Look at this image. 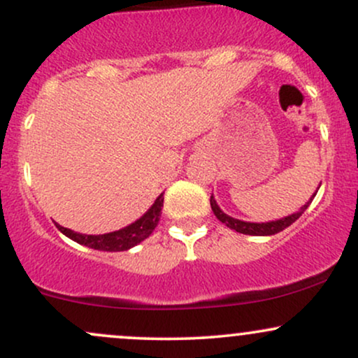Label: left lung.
I'll list each match as a JSON object with an SVG mask.
<instances>
[{
  "label": "left lung",
  "instance_id": "obj_1",
  "mask_svg": "<svg viewBox=\"0 0 358 358\" xmlns=\"http://www.w3.org/2000/svg\"><path fill=\"white\" fill-rule=\"evenodd\" d=\"M322 185V183H320ZM320 188V187H318ZM318 192V190H316ZM316 192L311 195V199L308 200V202L303 205L301 208H299L298 212L291 213V215L287 217H282V219H278V220H269V222H244V220H239V219H234V217L227 215L222 208L217 205L215 199H213V195L210 196V207L213 213H215V217L219 219L222 224L227 225L229 229H234L236 232L239 234H245V236H274V234L285 231L286 227H289L293 222H296L299 217H301V213L306 210L308 207H310L311 200L315 199Z\"/></svg>",
  "mask_w": 358,
  "mask_h": 358
}]
</instances>
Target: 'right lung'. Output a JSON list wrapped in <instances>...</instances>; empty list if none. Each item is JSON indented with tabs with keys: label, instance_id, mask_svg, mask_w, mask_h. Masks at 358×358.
I'll use <instances>...</instances> for the list:
<instances>
[{
	"label": "right lung",
	"instance_id": "1",
	"mask_svg": "<svg viewBox=\"0 0 358 358\" xmlns=\"http://www.w3.org/2000/svg\"><path fill=\"white\" fill-rule=\"evenodd\" d=\"M162 207H163V193L155 200V203L148 208V212L143 217H139L136 222L129 224L124 229L119 231L109 232V234H99V236H87V234L73 232L71 229H65L57 224V229L67 236L69 239L76 241L77 244L87 245L90 249L97 250H109V252H119V250H127L139 242H143L146 237L151 236L155 227L158 225L159 217H162Z\"/></svg>",
	"mask_w": 358,
	"mask_h": 358
}]
</instances>
